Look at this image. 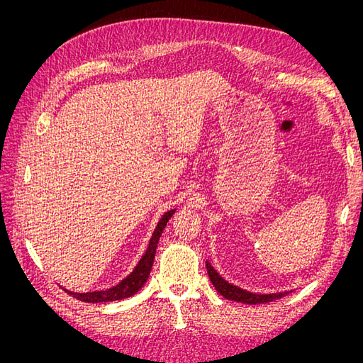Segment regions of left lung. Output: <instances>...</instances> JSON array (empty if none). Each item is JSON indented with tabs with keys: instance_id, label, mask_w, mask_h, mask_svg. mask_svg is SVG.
Returning a JSON list of instances; mask_svg holds the SVG:
<instances>
[{
	"instance_id": "left-lung-1",
	"label": "left lung",
	"mask_w": 363,
	"mask_h": 363,
	"mask_svg": "<svg viewBox=\"0 0 363 363\" xmlns=\"http://www.w3.org/2000/svg\"><path fill=\"white\" fill-rule=\"evenodd\" d=\"M206 268H207L208 279H211L215 289L227 300H233V301L245 303V304H263V303H269V301H274V300H279V298H281V296H284V295L288 294V292H280V294H252V292H248L245 289H240L238 286H233V284H230L228 281H225L212 268V265L208 262H206Z\"/></svg>"
}]
</instances>
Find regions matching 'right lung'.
Wrapping results in <instances>:
<instances>
[{
	"label": "right lung",
	"instance_id": "right-lung-1",
	"mask_svg": "<svg viewBox=\"0 0 363 363\" xmlns=\"http://www.w3.org/2000/svg\"><path fill=\"white\" fill-rule=\"evenodd\" d=\"M175 211H169L164 213L160 221L155 230V233H152L151 239H150V244L148 248L145 251V255L142 256V259L139 260V263L136 265V268L133 269V272L127 276L123 281H119L116 286L111 288V289H106V291H95V292H71L67 291L69 295H72L74 298L84 301V303H106V301H116V300H123V298H128V296L135 295L142 286H144V283L147 281L148 276H150V271L152 267V262H155V255H156V248H157V242L160 239V235L163 232L164 225L169 221V218L172 216Z\"/></svg>",
	"mask_w": 363,
	"mask_h": 363
}]
</instances>
